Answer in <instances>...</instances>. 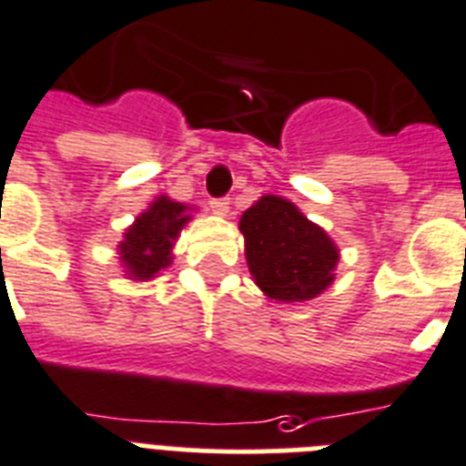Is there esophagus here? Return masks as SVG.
<instances>
[{"mask_svg": "<svg viewBox=\"0 0 466 466\" xmlns=\"http://www.w3.org/2000/svg\"><path fill=\"white\" fill-rule=\"evenodd\" d=\"M209 209H212L214 214L226 217V214H228V198H212V200H209Z\"/></svg>", "mask_w": 466, "mask_h": 466, "instance_id": "34e87169", "label": "esophagus"}]
</instances>
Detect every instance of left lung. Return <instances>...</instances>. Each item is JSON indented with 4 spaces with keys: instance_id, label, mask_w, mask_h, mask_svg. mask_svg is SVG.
<instances>
[{
    "instance_id": "8db88e82",
    "label": "left lung",
    "mask_w": 466,
    "mask_h": 466,
    "mask_svg": "<svg viewBox=\"0 0 466 466\" xmlns=\"http://www.w3.org/2000/svg\"><path fill=\"white\" fill-rule=\"evenodd\" d=\"M254 280L276 301H304L328 288L339 259L335 242L292 202L264 195L240 218Z\"/></svg>"
}]
</instances>
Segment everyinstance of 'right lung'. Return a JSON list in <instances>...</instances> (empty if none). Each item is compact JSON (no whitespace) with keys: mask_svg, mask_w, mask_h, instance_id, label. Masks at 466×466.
Returning a JSON list of instances; mask_svg holds the SVG:
<instances>
[{"mask_svg":"<svg viewBox=\"0 0 466 466\" xmlns=\"http://www.w3.org/2000/svg\"><path fill=\"white\" fill-rule=\"evenodd\" d=\"M186 221V205L172 202L165 195L157 198L148 212H143L137 224L127 230L119 245V259L129 268V276L137 280L153 278L160 268L172 264V242Z\"/></svg>","mask_w":466,"mask_h":466,"instance_id":"obj_1","label":"right lung"}]
</instances>
